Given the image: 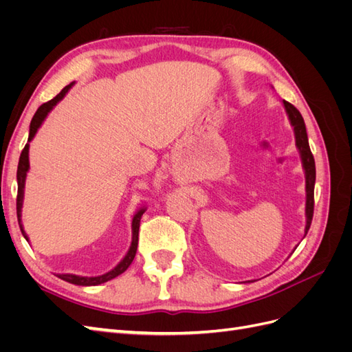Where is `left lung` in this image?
I'll return each mask as SVG.
<instances>
[{
  "label": "left lung",
  "mask_w": 352,
  "mask_h": 352,
  "mask_svg": "<svg viewBox=\"0 0 352 352\" xmlns=\"http://www.w3.org/2000/svg\"><path fill=\"white\" fill-rule=\"evenodd\" d=\"M285 111L287 114V119H289L291 126L294 127V135H295V145L296 150L300 153L302 170L305 175V229H304V236L305 238L308 229H310L311 220H313V210H314V185H316V163L314 157L311 154L310 145H308V136L305 123L301 113L298 111L292 104L287 101H282ZM296 248H294L295 251ZM292 251V252H294ZM291 252V254H292Z\"/></svg>",
  "instance_id": "1"
}]
</instances>
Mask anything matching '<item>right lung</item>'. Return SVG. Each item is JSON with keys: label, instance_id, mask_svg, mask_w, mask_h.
<instances>
[{"label": "right lung", "instance_id": "obj_1", "mask_svg": "<svg viewBox=\"0 0 352 352\" xmlns=\"http://www.w3.org/2000/svg\"><path fill=\"white\" fill-rule=\"evenodd\" d=\"M74 82H72L70 85H67L66 88H63L61 92L57 95V97L52 98L51 101L42 104L41 107L36 110L35 116L32 117V122L29 126V138H28V144L25 145L22 154H20L19 158V166H17V220H19V226L20 230H22V235L25 236V239L29 242V236L26 235V232L23 229V223H22V207H23V198H25V184H26V176L29 172V142L34 140L38 129L41 127V124L44 123V120L47 119V116L50 114V111L56 107V105L66 97V94L70 91V88L73 87ZM145 206L138 208V211L133 214L132 219V242L131 247L127 250L126 255L122 258V261L116 265L114 269H111L110 272L104 273L101 276H78V274H72V273H58L56 274L57 278L66 280L69 283L73 285H79V286H97L101 283L109 282L117 276L124 273L127 270V267L132 264L135 255H136V250H138V236H140V221L141 217L145 212Z\"/></svg>", "mask_w": 352, "mask_h": 352}]
</instances>
